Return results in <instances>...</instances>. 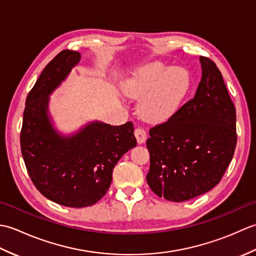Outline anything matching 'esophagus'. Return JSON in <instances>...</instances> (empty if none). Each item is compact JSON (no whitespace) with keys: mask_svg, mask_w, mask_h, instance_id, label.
Instances as JSON below:
<instances>
[{"mask_svg":"<svg viewBox=\"0 0 256 256\" xmlns=\"http://www.w3.org/2000/svg\"><path fill=\"white\" fill-rule=\"evenodd\" d=\"M134 135H135V138H136L138 144L145 143L146 138H148V134H146V131H145L143 128H135Z\"/></svg>","mask_w":256,"mask_h":256,"instance_id":"34e87169","label":"esophagus"}]
</instances>
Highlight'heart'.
<instances>
[{
    "instance_id": "b5f03b06",
    "label": "heart",
    "mask_w": 256,
    "mask_h": 256,
    "mask_svg": "<svg viewBox=\"0 0 256 256\" xmlns=\"http://www.w3.org/2000/svg\"><path fill=\"white\" fill-rule=\"evenodd\" d=\"M190 86V76L182 67L168 68L150 62L138 70L125 88L126 94L142 98L140 112L150 121H162L172 116L182 104Z\"/></svg>"
}]
</instances>
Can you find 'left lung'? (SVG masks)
I'll use <instances>...</instances> for the list:
<instances>
[{"instance_id":"left-lung-1","label":"left lung","mask_w":256,"mask_h":256,"mask_svg":"<svg viewBox=\"0 0 256 256\" xmlns=\"http://www.w3.org/2000/svg\"><path fill=\"white\" fill-rule=\"evenodd\" d=\"M202 77L192 100L150 130L146 180L158 197L180 202L214 188L236 146V106L219 68L200 57Z\"/></svg>"}]
</instances>
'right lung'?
I'll list each match as a JSON object with an SVG mask.
<instances>
[{
  "label": "right lung",
  "instance_id": "obj_1",
  "mask_svg": "<svg viewBox=\"0 0 256 256\" xmlns=\"http://www.w3.org/2000/svg\"><path fill=\"white\" fill-rule=\"evenodd\" d=\"M79 60L78 52L66 50L48 62L26 98L20 130L22 155L32 184L47 199L70 208L96 204L110 187L118 160L138 143L132 122L90 123L70 138L54 130L47 96Z\"/></svg>",
  "mask_w": 256,
  "mask_h": 256
}]
</instances>
